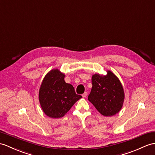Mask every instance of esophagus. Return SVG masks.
I'll return each mask as SVG.
<instances>
[{"mask_svg": "<svg viewBox=\"0 0 155 155\" xmlns=\"http://www.w3.org/2000/svg\"><path fill=\"white\" fill-rule=\"evenodd\" d=\"M87 92H85V93L82 95L83 97H84V98H85V97H87Z\"/></svg>", "mask_w": 155, "mask_h": 155, "instance_id": "obj_1", "label": "esophagus"}]
</instances>
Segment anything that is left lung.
Wrapping results in <instances>:
<instances>
[{"label": "left lung", "instance_id": "left-lung-1", "mask_svg": "<svg viewBox=\"0 0 155 155\" xmlns=\"http://www.w3.org/2000/svg\"><path fill=\"white\" fill-rule=\"evenodd\" d=\"M92 85L88 100L102 115L112 116L121 110L124 101L123 87L112 71H108L104 76L93 75Z\"/></svg>", "mask_w": 155, "mask_h": 155}]
</instances>
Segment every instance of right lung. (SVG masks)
<instances>
[{
    "label": "right lung",
    "mask_w": 155,
    "mask_h": 155,
    "mask_svg": "<svg viewBox=\"0 0 155 155\" xmlns=\"http://www.w3.org/2000/svg\"><path fill=\"white\" fill-rule=\"evenodd\" d=\"M64 76L58 70H52L45 75L39 89L41 108L52 118H62L82 97L75 93L72 85L66 84Z\"/></svg>",
    "instance_id": "right-lung-1"
}]
</instances>
